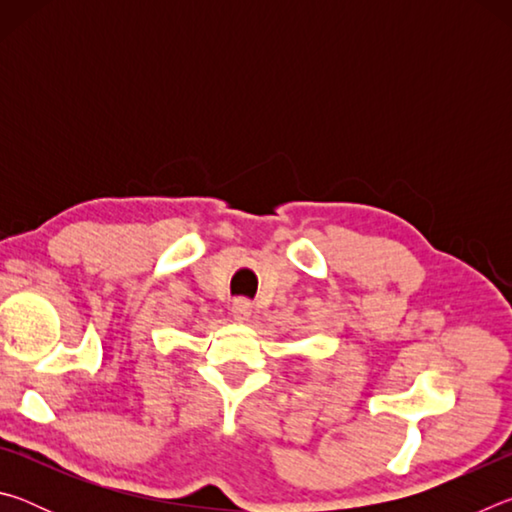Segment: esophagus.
<instances>
[{"mask_svg": "<svg viewBox=\"0 0 512 512\" xmlns=\"http://www.w3.org/2000/svg\"><path fill=\"white\" fill-rule=\"evenodd\" d=\"M250 314H253V305H250L248 300L239 298V300L235 302V305H232V318L239 320V323H248Z\"/></svg>", "mask_w": 512, "mask_h": 512, "instance_id": "34e87169", "label": "esophagus"}]
</instances>
